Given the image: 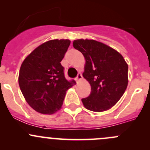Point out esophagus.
<instances>
[{"label":"esophagus","instance_id":"34e87169","mask_svg":"<svg viewBox=\"0 0 150 150\" xmlns=\"http://www.w3.org/2000/svg\"><path fill=\"white\" fill-rule=\"evenodd\" d=\"M82 79H83V76L82 75H81V73H78V76H77L76 78V81L77 82H79V81H81Z\"/></svg>","mask_w":150,"mask_h":150}]
</instances>
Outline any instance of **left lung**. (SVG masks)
Returning a JSON list of instances; mask_svg holds the SVG:
<instances>
[{"instance_id":"obj_1","label":"left lung","mask_w":150,"mask_h":150,"mask_svg":"<svg viewBox=\"0 0 150 150\" xmlns=\"http://www.w3.org/2000/svg\"><path fill=\"white\" fill-rule=\"evenodd\" d=\"M73 47L83 55V76L90 84L91 93L82 102L87 110L104 112L115 105L128 83V67L114 48L92 39H78Z\"/></svg>"}]
</instances>
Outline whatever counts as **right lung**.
I'll list each match as a JSON object with an SVG mask.
<instances>
[{
  "label": "right lung",
  "mask_w": 150,
  "mask_h": 150,
  "mask_svg": "<svg viewBox=\"0 0 150 150\" xmlns=\"http://www.w3.org/2000/svg\"><path fill=\"white\" fill-rule=\"evenodd\" d=\"M70 44L68 39H55L42 43L25 59L19 74V85L28 104L41 114L52 115L60 110L69 82L61 62Z\"/></svg>",
  "instance_id": "add662e5"
}]
</instances>
